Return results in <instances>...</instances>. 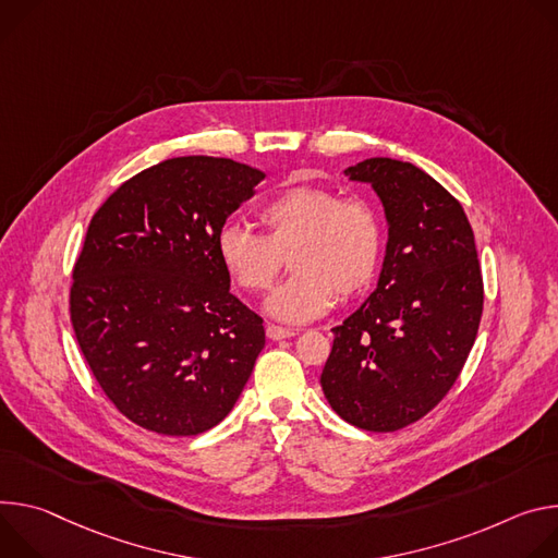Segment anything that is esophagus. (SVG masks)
Segmentation results:
<instances>
[{
    "mask_svg": "<svg viewBox=\"0 0 558 558\" xmlns=\"http://www.w3.org/2000/svg\"><path fill=\"white\" fill-rule=\"evenodd\" d=\"M266 335H268V339L279 341V339L294 337V335H296V330H292V328H281V326H275V324H268V326H266Z\"/></svg>",
    "mask_w": 558,
    "mask_h": 558,
    "instance_id": "obj_1",
    "label": "esophagus"
}]
</instances>
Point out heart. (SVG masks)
I'll return each instance as SVG.
<instances>
[{
	"label": "heart",
	"mask_w": 558,
	"mask_h": 558,
	"mask_svg": "<svg viewBox=\"0 0 558 558\" xmlns=\"http://www.w3.org/2000/svg\"><path fill=\"white\" fill-rule=\"evenodd\" d=\"M264 234L241 223L217 232V257L243 292H266L286 266L294 275L266 301L283 324L324 317L335 296L352 299L373 283L381 255L384 228L377 210L359 199H341L324 185H294L259 210Z\"/></svg>",
	"instance_id": "heart-1"
}]
</instances>
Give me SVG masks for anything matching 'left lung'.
<instances>
[{"mask_svg": "<svg viewBox=\"0 0 558 558\" xmlns=\"http://www.w3.org/2000/svg\"><path fill=\"white\" fill-rule=\"evenodd\" d=\"M345 174L379 195L388 245L377 290L332 328L322 388L343 421L395 432L459 379L483 313V277L463 206L437 179L390 157Z\"/></svg>", "mask_w": 558, "mask_h": 558, "instance_id": "left-lung-1", "label": "left lung"}]
</instances>
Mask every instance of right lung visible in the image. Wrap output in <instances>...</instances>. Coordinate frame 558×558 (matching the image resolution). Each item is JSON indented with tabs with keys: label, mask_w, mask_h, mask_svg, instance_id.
Here are the masks:
<instances>
[{
	"label": "right lung",
	"mask_w": 558,
	"mask_h": 558,
	"mask_svg": "<svg viewBox=\"0 0 558 558\" xmlns=\"http://www.w3.org/2000/svg\"><path fill=\"white\" fill-rule=\"evenodd\" d=\"M264 177L223 157H174L123 181L90 219L71 324L104 395L144 429L202 435L253 375L264 319L230 292L217 232Z\"/></svg>",
	"instance_id": "1"
}]
</instances>
